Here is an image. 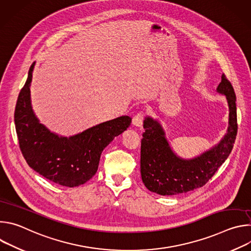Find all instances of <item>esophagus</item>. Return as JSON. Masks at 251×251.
<instances>
[{
    "mask_svg": "<svg viewBox=\"0 0 251 251\" xmlns=\"http://www.w3.org/2000/svg\"><path fill=\"white\" fill-rule=\"evenodd\" d=\"M143 119H144V117H143V114L142 113H138L137 115L134 116L133 118V125L135 127H142V124H143Z\"/></svg>",
    "mask_w": 251,
    "mask_h": 251,
    "instance_id": "1",
    "label": "esophagus"
}]
</instances>
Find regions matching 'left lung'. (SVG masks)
<instances>
[{
	"label": "left lung",
	"mask_w": 251,
	"mask_h": 251,
	"mask_svg": "<svg viewBox=\"0 0 251 251\" xmlns=\"http://www.w3.org/2000/svg\"><path fill=\"white\" fill-rule=\"evenodd\" d=\"M217 92L228 106L226 133L219 143L193 158L178 156L158 119L146 116L141 141V176L146 188L161 196H176L202 187L229 156L237 132L236 98L232 85L222 75Z\"/></svg>",
	"instance_id": "obj_1"
}]
</instances>
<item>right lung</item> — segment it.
I'll list each match as a JSON object with an SVG mask.
<instances>
[{
    "instance_id": "1",
    "label": "right lung",
    "mask_w": 251,
    "mask_h": 251,
    "mask_svg": "<svg viewBox=\"0 0 251 251\" xmlns=\"http://www.w3.org/2000/svg\"><path fill=\"white\" fill-rule=\"evenodd\" d=\"M35 61L21 90L15 110L20 148L27 165L48 180L68 188L85 184L96 174L100 156L115 137L131 125L124 115L102 122L73 136L51 132L35 115L30 99V83Z\"/></svg>"
}]
</instances>
